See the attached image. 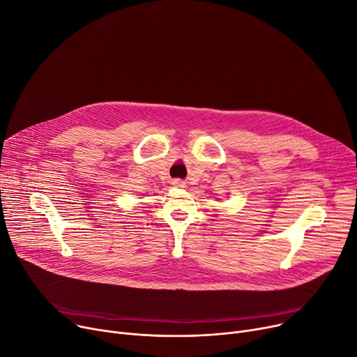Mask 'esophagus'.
Wrapping results in <instances>:
<instances>
[{
    "label": "esophagus",
    "instance_id": "34e87169",
    "mask_svg": "<svg viewBox=\"0 0 357 357\" xmlns=\"http://www.w3.org/2000/svg\"><path fill=\"white\" fill-rule=\"evenodd\" d=\"M172 184H173L174 187H185V183H184L183 180H180V178H174Z\"/></svg>",
    "mask_w": 357,
    "mask_h": 357
}]
</instances>
